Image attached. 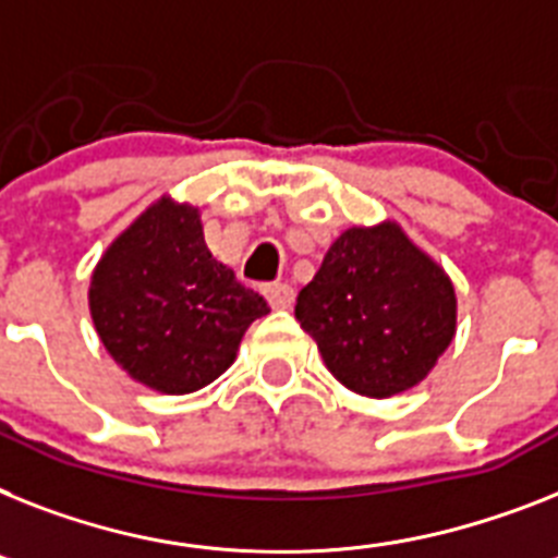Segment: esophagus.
<instances>
[{"label": "esophagus", "mask_w": 558, "mask_h": 558, "mask_svg": "<svg viewBox=\"0 0 558 558\" xmlns=\"http://www.w3.org/2000/svg\"><path fill=\"white\" fill-rule=\"evenodd\" d=\"M265 299H268V305L274 307V311H288V307L293 305V288L284 282L268 284V288H265Z\"/></svg>", "instance_id": "1"}]
</instances>
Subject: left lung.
Returning <instances> with one entry per match:
<instances>
[{
  "mask_svg": "<svg viewBox=\"0 0 558 558\" xmlns=\"http://www.w3.org/2000/svg\"><path fill=\"white\" fill-rule=\"evenodd\" d=\"M296 319L344 388L388 399L425 379L456 333L448 274L402 228H351L299 290Z\"/></svg>",
  "mask_w": 558,
  "mask_h": 558,
  "instance_id": "obj_1",
  "label": "left lung"
}]
</instances>
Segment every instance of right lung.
<instances>
[{
  "mask_svg": "<svg viewBox=\"0 0 558 558\" xmlns=\"http://www.w3.org/2000/svg\"><path fill=\"white\" fill-rule=\"evenodd\" d=\"M96 333L133 379L182 396L222 376L268 302L210 256L199 210L159 199L108 247L90 279Z\"/></svg>",
  "mask_w": 558,
  "mask_h": 558,
  "instance_id": "right-lung-1",
  "label": "right lung"
}]
</instances>
